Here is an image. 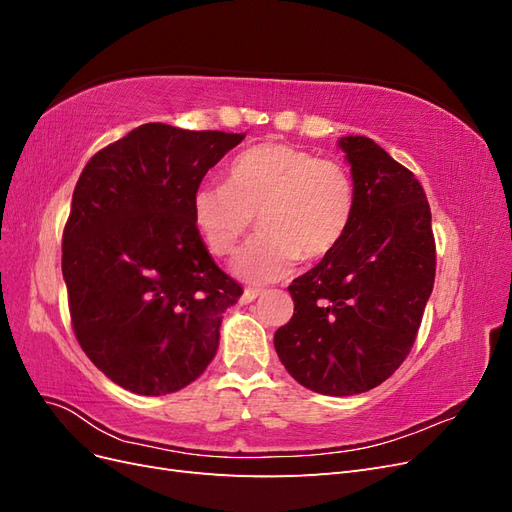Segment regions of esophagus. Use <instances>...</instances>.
Listing matches in <instances>:
<instances>
[{
    "label": "esophagus",
    "instance_id": "obj_1",
    "mask_svg": "<svg viewBox=\"0 0 512 512\" xmlns=\"http://www.w3.org/2000/svg\"><path fill=\"white\" fill-rule=\"evenodd\" d=\"M262 292H265V290H260V288H245L243 294H241V303H252V301H256Z\"/></svg>",
    "mask_w": 512,
    "mask_h": 512
}]
</instances>
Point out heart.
I'll return each mask as SVG.
<instances>
[{"instance_id":"obj_1","label":"heart","mask_w":512,"mask_h":512,"mask_svg":"<svg viewBox=\"0 0 512 512\" xmlns=\"http://www.w3.org/2000/svg\"><path fill=\"white\" fill-rule=\"evenodd\" d=\"M356 183L337 160L262 143L228 164L226 183L200 185L192 218L213 256H228L254 226L260 235L232 262L247 282H273L297 260L333 254L354 222Z\"/></svg>"}]
</instances>
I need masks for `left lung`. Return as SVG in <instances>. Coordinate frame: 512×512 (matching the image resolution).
I'll return each mask as SVG.
<instances>
[{
  "label": "left lung",
  "instance_id": "1",
  "mask_svg": "<svg viewBox=\"0 0 512 512\" xmlns=\"http://www.w3.org/2000/svg\"><path fill=\"white\" fill-rule=\"evenodd\" d=\"M356 183L346 239L288 292L294 314L273 344L305 389L346 397L395 374L421 327L436 280L423 185L367 136H342Z\"/></svg>",
  "mask_w": 512,
  "mask_h": 512
}]
</instances>
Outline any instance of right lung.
<instances>
[{"instance_id":"1","label":"right lung","mask_w":512,"mask_h":512,"mask_svg":"<svg viewBox=\"0 0 512 512\" xmlns=\"http://www.w3.org/2000/svg\"><path fill=\"white\" fill-rule=\"evenodd\" d=\"M245 134L145 123L87 162L61 243L76 339L106 378L136 395L194 382L243 288L215 265L192 196Z\"/></svg>"}]
</instances>
